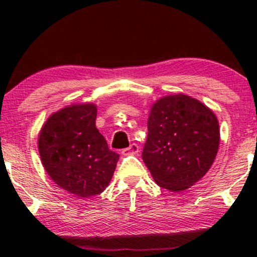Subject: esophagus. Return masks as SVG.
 I'll use <instances>...</instances> for the list:
<instances>
[{
    "label": "esophagus",
    "mask_w": 257,
    "mask_h": 257,
    "mask_svg": "<svg viewBox=\"0 0 257 257\" xmlns=\"http://www.w3.org/2000/svg\"><path fill=\"white\" fill-rule=\"evenodd\" d=\"M140 152V150H139V146L137 144H132L131 146L126 147V149H123L122 150V155L123 156H131V155H138V153Z\"/></svg>",
    "instance_id": "esophagus-1"
}]
</instances>
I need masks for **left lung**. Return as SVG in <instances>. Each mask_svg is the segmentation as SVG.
<instances>
[{"instance_id": "obj_1", "label": "left lung", "mask_w": 257, "mask_h": 257, "mask_svg": "<svg viewBox=\"0 0 257 257\" xmlns=\"http://www.w3.org/2000/svg\"><path fill=\"white\" fill-rule=\"evenodd\" d=\"M143 159L161 187L180 192L208 173L220 144L214 112L191 96L159 99L147 120Z\"/></svg>"}]
</instances>
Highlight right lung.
I'll list each match as a JSON object with an SVG mask.
<instances>
[{"label":"right lung","mask_w":257,"mask_h":257,"mask_svg":"<svg viewBox=\"0 0 257 257\" xmlns=\"http://www.w3.org/2000/svg\"><path fill=\"white\" fill-rule=\"evenodd\" d=\"M95 119V105L69 106L49 117L38 138V151L51 179L84 198L107 187L119 159L108 149Z\"/></svg>","instance_id":"add662e5"}]
</instances>
